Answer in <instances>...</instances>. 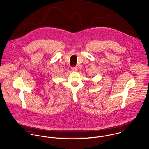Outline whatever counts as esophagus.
Returning a JSON list of instances; mask_svg holds the SVG:
<instances>
[{"label":"esophagus","mask_w":149,"mask_h":149,"mask_svg":"<svg viewBox=\"0 0 149 149\" xmlns=\"http://www.w3.org/2000/svg\"><path fill=\"white\" fill-rule=\"evenodd\" d=\"M71 70L72 72H76L77 70V68L76 67H72Z\"/></svg>","instance_id":"obj_1"}]
</instances>
